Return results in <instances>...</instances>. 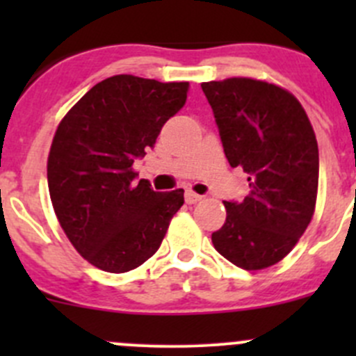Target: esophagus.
<instances>
[{
  "label": "esophagus",
  "instance_id": "34e87169",
  "mask_svg": "<svg viewBox=\"0 0 356 356\" xmlns=\"http://www.w3.org/2000/svg\"><path fill=\"white\" fill-rule=\"evenodd\" d=\"M184 198H186V203H188V204H195V203H198V201H201L203 196L196 195V193H193V191H186Z\"/></svg>",
  "mask_w": 356,
  "mask_h": 356
}]
</instances>
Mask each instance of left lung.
<instances>
[{
    "mask_svg": "<svg viewBox=\"0 0 356 356\" xmlns=\"http://www.w3.org/2000/svg\"><path fill=\"white\" fill-rule=\"evenodd\" d=\"M231 167H241L250 195L224 201L215 250L245 270L281 261L312 220L317 201L318 146L303 106L286 89L254 79L201 84Z\"/></svg>",
    "mask_w": 356,
    "mask_h": 356,
    "instance_id": "8db88e82",
    "label": "left lung"
}]
</instances>
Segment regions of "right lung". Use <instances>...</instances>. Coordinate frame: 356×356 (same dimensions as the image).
<instances>
[{
	"mask_svg": "<svg viewBox=\"0 0 356 356\" xmlns=\"http://www.w3.org/2000/svg\"><path fill=\"white\" fill-rule=\"evenodd\" d=\"M189 82L113 75L92 86L60 122L48 158V188L60 225L95 267L122 274L160 248L184 189L136 182V158L188 98Z\"/></svg>",
	"mask_w": 356,
	"mask_h": 356,
	"instance_id": "right-lung-1",
	"label": "right lung"
}]
</instances>
